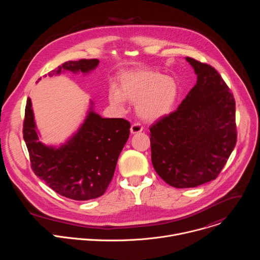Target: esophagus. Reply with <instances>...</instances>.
Returning <instances> with one entry per match:
<instances>
[{"label": "esophagus", "instance_id": "34e87169", "mask_svg": "<svg viewBox=\"0 0 260 260\" xmlns=\"http://www.w3.org/2000/svg\"><path fill=\"white\" fill-rule=\"evenodd\" d=\"M143 131V126L140 123H134L131 127V134L135 135V134H139Z\"/></svg>", "mask_w": 260, "mask_h": 260}]
</instances>
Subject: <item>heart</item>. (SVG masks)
Segmentation results:
<instances>
[{
  "label": "heart",
  "mask_w": 260,
  "mask_h": 260,
  "mask_svg": "<svg viewBox=\"0 0 260 260\" xmlns=\"http://www.w3.org/2000/svg\"><path fill=\"white\" fill-rule=\"evenodd\" d=\"M179 96V85L175 78L164 76L151 69H139L123 73L119 88L109 89V101L122 108L125 100L137 103L138 115L146 121H155L173 110Z\"/></svg>",
  "instance_id": "heart-1"
}]
</instances>
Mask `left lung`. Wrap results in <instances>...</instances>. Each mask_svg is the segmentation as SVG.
I'll list each match as a JSON object with an SVG mask.
<instances>
[{"instance_id":"obj_1","label":"left lung","mask_w":260,"mask_h":260,"mask_svg":"<svg viewBox=\"0 0 260 260\" xmlns=\"http://www.w3.org/2000/svg\"><path fill=\"white\" fill-rule=\"evenodd\" d=\"M186 60L197 84L177 111L150 127L153 168L176 188L216 179L237 143L236 102L226 83L213 67Z\"/></svg>"}]
</instances>
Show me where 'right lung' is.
<instances>
[{
  "instance_id": "add662e5",
  "label": "right lung",
  "mask_w": 260,
  "mask_h": 260,
  "mask_svg": "<svg viewBox=\"0 0 260 260\" xmlns=\"http://www.w3.org/2000/svg\"><path fill=\"white\" fill-rule=\"evenodd\" d=\"M99 62L95 58L67 61L48 76H58L67 71L87 75ZM93 106L90 101L83 122L66 142L46 145L40 141L31 100L26 101L23 139L34 173L56 193L74 201L93 200L106 192L129 137L127 120L103 118L94 112Z\"/></svg>"
}]
</instances>
